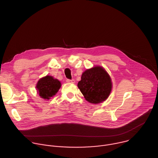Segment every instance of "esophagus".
<instances>
[{
	"label": "esophagus",
	"mask_w": 158,
	"mask_h": 158,
	"mask_svg": "<svg viewBox=\"0 0 158 158\" xmlns=\"http://www.w3.org/2000/svg\"><path fill=\"white\" fill-rule=\"evenodd\" d=\"M66 82H67V83L74 84V83H75V80H74V79H72V80H70V79H67V80H66Z\"/></svg>",
	"instance_id": "esophagus-1"
}]
</instances>
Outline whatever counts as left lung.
Listing matches in <instances>:
<instances>
[{
  "label": "left lung",
  "mask_w": 158,
  "mask_h": 158,
  "mask_svg": "<svg viewBox=\"0 0 158 158\" xmlns=\"http://www.w3.org/2000/svg\"><path fill=\"white\" fill-rule=\"evenodd\" d=\"M77 87L87 101L97 104L108 98L112 91V83L104 67L96 65L82 74Z\"/></svg>",
  "instance_id": "8db88e82"
}]
</instances>
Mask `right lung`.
<instances>
[{"mask_svg": "<svg viewBox=\"0 0 158 158\" xmlns=\"http://www.w3.org/2000/svg\"><path fill=\"white\" fill-rule=\"evenodd\" d=\"M61 87L60 82L51 76H46L40 78L37 84L36 90L39 96L46 100L53 98Z\"/></svg>", "mask_w": 158, "mask_h": 158, "instance_id": "1", "label": "right lung"}]
</instances>
